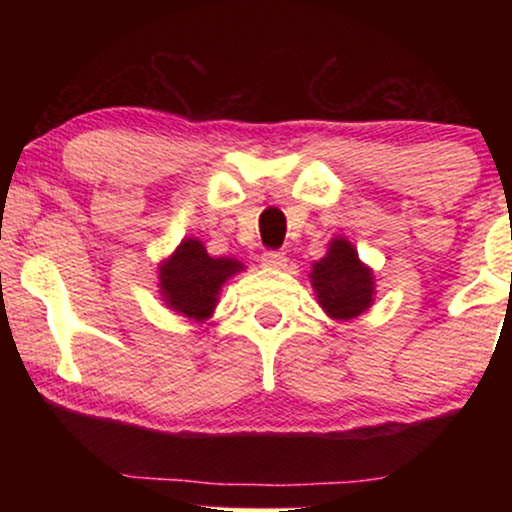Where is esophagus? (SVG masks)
I'll list each match as a JSON object with an SVG mask.
<instances>
[{"mask_svg":"<svg viewBox=\"0 0 512 512\" xmlns=\"http://www.w3.org/2000/svg\"><path fill=\"white\" fill-rule=\"evenodd\" d=\"M261 263L265 265V268H286V254L279 249H268V251H263Z\"/></svg>","mask_w":512,"mask_h":512,"instance_id":"34e87169","label":"esophagus"}]
</instances>
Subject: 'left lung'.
<instances>
[{"label": "left lung", "mask_w": 512, "mask_h": 512, "mask_svg": "<svg viewBox=\"0 0 512 512\" xmlns=\"http://www.w3.org/2000/svg\"><path fill=\"white\" fill-rule=\"evenodd\" d=\"M312 286L319 305L335 319L359 317L373 303V272L347 240H333L328 254L314 263Z\"/></svg>", "instance_id": "obj_1"}]
</instances>
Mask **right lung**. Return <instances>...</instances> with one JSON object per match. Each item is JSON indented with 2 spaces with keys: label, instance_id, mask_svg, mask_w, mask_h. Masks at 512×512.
<instances>
[{
  "label": "right lung",
  "instance_id": "right-lung-1",
  "mask_svg": "<svg viewBox=\"0 0 512 512\" xmlns=\"http://www.w3.org/2000/svg\"><path fill=\"white\" fill-rule=\"evenodd\" d=\"M242 270L233 258H212L198 240H184L160 268V289L170 307L191 319H207L221 284Z\"/></svg>",
  "mask_w": 512,
  "mask_h": 512
}]
</instances>
